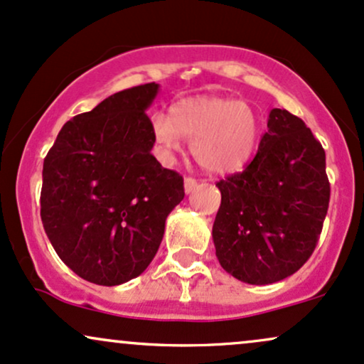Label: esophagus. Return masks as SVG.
Returning a JSON list of instances; mask_svg holds the SVG:
<instances>
[{"instance_id":"obj_1","label":"esophagus","mask_w":364,"mask_h":364,"mask_svg":"<svg viewBox=\"0 0 364 364\" xmlns=\"http://www.w3.org/2000/svg\"><path fill=\"white\" fill-rule=\"evenodd\" d=\"M196 187H198V181H196V178L187 177L186 181H183V191H186V194H191V192H194Z\"/></svg>"}]
</instances>
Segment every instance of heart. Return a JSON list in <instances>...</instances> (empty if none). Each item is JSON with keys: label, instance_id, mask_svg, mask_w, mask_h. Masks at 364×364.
I'll return each instance as SVG.
<instances>
[{"label": "heart", "instance_id": "1", "mask_svg": "<svg viewBox=\"0 0 364 364\" xmlns=\"http://www.w3.org/2000/svg\"><path fill=\"white\" fill-rule=\"evenodd\" d=\"M151 132L164 160H172L183 138L200 168L226 175L243 168L259 146L262 121L254 107L233 98L189 97L168 115L151 119Z\"/></svg>", "mask_w": 364, "mask_h": 364}]
</instances>
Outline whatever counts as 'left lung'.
I'll return each instance as SVG.
<instances>
[{
	"label": "left lung",
	"mask_w": 364,
	"mask_h": 364,
	"mask_svg": "<svg viewBox=\"0 0 364 364\" xmlns=\"http://www.w3.org/2000/svg\"><path fill=\"white\" fill-rule=\"evenodd\" d=\"M216 187L221 206L213 242L228 274L249 284H272L314 254L331 186L326 151L300 117L272 109L254 160Z\"/></svg>",
	"instance_id": "8db88e82"
}]
</instances>
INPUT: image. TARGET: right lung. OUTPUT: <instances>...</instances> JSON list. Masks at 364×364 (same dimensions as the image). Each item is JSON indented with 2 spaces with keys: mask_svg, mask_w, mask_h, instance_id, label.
Wrapping results in <instances>:
<instances>
[{
  "mask_svg": "<svg viewBox=\"0 0 364 364\" xmlns=\"http://www.w3.org/2000/svg\"><path fill=\"white\" fill-rule=\"evenodd\" d=\"M160 85L122 90L59 131L42 168L41 218L59 259L80 277L117 286L156 255L183 178L151 155L146 110Z\"/></svg>",
  "mask_w": 364,
  "mask_h": 364,
  "instance_id": "obj_1",
  "label": "right lung"
}]
</instances>
